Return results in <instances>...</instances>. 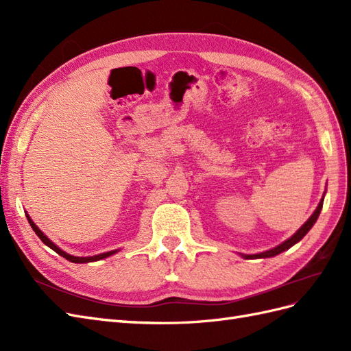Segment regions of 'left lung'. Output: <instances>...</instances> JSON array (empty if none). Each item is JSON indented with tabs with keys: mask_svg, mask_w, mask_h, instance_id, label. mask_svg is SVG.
Here are the masks:
<instances>
[{
	"mask_svg": "<svg viewBox=\"0 0 351 351\" xmlns=\"http://www.w3.org/2000/svg\"><path fill=\"white\" fill-rule=\"evenodd\" d=\"M325 193H326V190L324 192V196H322V199H321V202H319V205H317V208L315 209V212L313 214L311 215V218L307 219L304 224L297 230L294 234L290 237V239H287L285 241H282L281 244H278L277 247H274V249H269V250H267V252H262V253H256V254H243V253H239L241 258H244V259H261V258H272V256H277V254H280L281 252H285V250H289L291 246H294L295 243H299L307 232H309V230L313 227V224L316 222V219H317V217H319V214H321V210H322V205H324V197H325Z\"/></svg>",
	"mask_w": 351,
	"mask_h": 351,
	"instance_id": "8db88e82",
	"label": "left lung"
}]
</instances>
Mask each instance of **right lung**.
I'll use <instances>...</instances> for the list:
<instances>
[{
    "mask_svg": "<svg viewBox=\"0 0 351 351\" xmlns=\"http://www.w3.org/2000/svg\"><path fill=\"white\" fill-rule=\"evenodd\" d=\"M26 214V218H27V221H29V224H30V227H32V230H34L35 232H36V236L44 241L48 247H51L52 250L54 252H57L60 256H62V258H66L67 261H70V262H73V263H88V262H95V261H101V259H105V258H108V256H111V254H115L117 252H120V249H115V250H111V252H105V253H101V254H95V256H88V258H80V256H73V254H69V253H66L64 250H61L56 243H52L44 232H42L39 228H38V226L35 224L34 221H32V218L29 217V214L27 212H25Z\"/></svg>",
    "mask_w": 351,
    "mask_h": 351,
    "instance_id": "right-lung-1",
    "label": "right lung"
}]
</instances>
